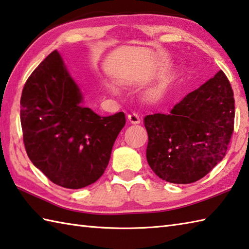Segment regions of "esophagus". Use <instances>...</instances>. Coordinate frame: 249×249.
<instances>
[{
	"label": "esophagus",
	"instance_id": "1",
	"mask_svg": "<svg viewBox=\"0 0 249 249\" xmlns=\"http://www.w3.org/2000/svg\"><path fill=\"white\" fill-rule=\"evenodd\" d=\"M127 118H128V121L130 122V123H133V124L140 123V118H139V115L136 113V112H131V113L128 114Z\"/></svg>",
	"mask_w": 249,
	"mask_h": 249
}]
</instances>
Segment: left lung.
<instances>
[{"label": "left lung", "mask_w": 249, "mask_h": 249, "mask_svg": "<svg viewBox=\"0 0 249 249\" xmlns=\"http://www.w3.org/2000/svg\"><path fill=\"white\" fill-rule=\"evenodd\" d=\"M235 106L222 70L175 104L167 113L145 115L147 160L167 182H196L225 158L234 129Z\"/></svg>", "instance_id": "8db88e82"}]
</instances>
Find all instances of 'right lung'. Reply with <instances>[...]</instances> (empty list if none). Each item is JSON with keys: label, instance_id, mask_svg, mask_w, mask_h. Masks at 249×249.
<instances>
[{"label": "right lung", "instance_id": "1", "mask_svg": "<svg viewBox=\"0 0 249 249\" xmlns=\"http://www.w3.org/2000/svg\"><path fill=\"white\" fill-rule=\"evenodd\" d=\"M82 100L57 51L28 77L20 99L29 159L52 182L67 189L87 187L102 176L126 122L123 112L102 118Z\"/></svg>", "mask_w": 249, "mask_h": 249}]
</instances>
